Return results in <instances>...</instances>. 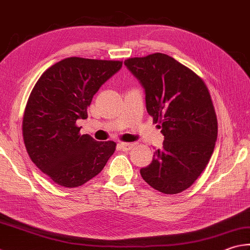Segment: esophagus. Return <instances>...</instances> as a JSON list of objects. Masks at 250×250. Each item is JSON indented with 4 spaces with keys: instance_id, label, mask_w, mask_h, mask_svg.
I'll use <instances>...</instances> for the list:
<instances>
[{
    "instance_id": "34e87169",
    "label": "esophagus",
    "mask_w": 250,
    "mask_h": 250,
    "mask_svg": "<svg viewBox=\"0 0 250 250\" xmlns=\"http://www.w3.org/2000/svg\"><path fill=\"white\" fill-rule=\"evenodd\" d=\"M135 146L134 143H121L120 144V147L122 150H124V151H128L131 148H133Z\"/></svg>"
}]
</instances>
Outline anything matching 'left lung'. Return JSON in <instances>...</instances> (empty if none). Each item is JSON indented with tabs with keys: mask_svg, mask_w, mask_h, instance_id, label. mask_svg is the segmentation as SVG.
Masks as SVG:
<instances>
[{
	"mask_svg": "<svg viewBox=\"0 0 250 250\" xmlns=\"http://www.w3.org/2000/svg\"><path fill=\"white\" fill-rule=\"evenodd\" d=\"M145 89L146 107L164 136L144 180L167 195L190 187L208 164L218 137V121L208 88L191 69L163 53L125 60Z\"/></svg>",
	"mask_w": 250,
	"mask_h": 250,
	"instance_id": "8db88e82",
	"label": "left lung"
}]
</instances>
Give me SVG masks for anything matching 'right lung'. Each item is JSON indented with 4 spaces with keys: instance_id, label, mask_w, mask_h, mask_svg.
<instances>
[{
    "instance_id": "add662e5",
    "label": "right lung",
    "mask_w": 250,
    "mask_h": 250,
    "mask_svg": "<svg viewBox=\"0 0 250 250\" xmlns=\"http://www.w3.org/2000/svg\"><path fill=\"white\" fill-rule=\"evenodd\" d=\"M121 68L120 61L64 59L32 89L23 114V141L31 161L60 186L83 185L114 153V141L81 135L76 122L86 119L93 96Z\"/></svg>"
}]
</instances>
